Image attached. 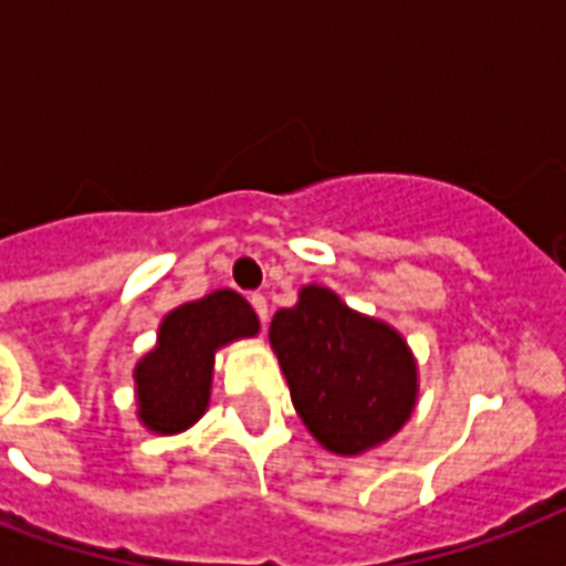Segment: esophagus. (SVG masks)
Listing matches in <instances>:
<instances>
[{"mask_svg": "<svg viewBox=\"0 0 566 566\" xmlns=\"http://www.w3.org/2000/svg\"><path fill=\"white\" fill-rule=\"evenodd\" d=\"M249 302H252V308H255L258 317L266 319V314H270V311H266V300H264V296H261V293H252V296H249Z\"/></svg>", "mask_w": 566, "mask_h": 566, "instance_id": "esophagus-1", "label": "esophagus"}]
</instances>
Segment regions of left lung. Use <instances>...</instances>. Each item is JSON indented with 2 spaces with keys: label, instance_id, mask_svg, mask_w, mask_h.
<instances>
[{
  "label": "left lung",
  "instance_id": "8db88e82",
  "mask_svg": "<svg viewBox=\"0 0 566 566\" xmlns=\"http://www.w3.org/2000/svg\"><path fill=\"white\" fill-rule=\"evenodd\" d=\"M293 408L326 449L358 455L402 429L417 399V367L394 328L361 317L326 287L270 323Z\"/></svg>",
  "mask_w": 566,
  "mask_h": 566
}]
</instances>
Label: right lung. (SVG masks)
I'll return each mask as SVG.
<instances>
[{
  "label": "right lung",
  "instance_id": "right-lung-1",
  "mask_svg": "<svg viewBox=\"0 0 566 566\" xmlns=\"http://www.w3.org/2000/svg\"><path fill=\"white\" fill-rule=\"evenodd\" d=\"M255 332V311L234 291H213L167 314L158 346L135 370L140 420L158 434L193 426L208 408L213 353Z\"/></svg>",
  "mask_w": 566,
  "mask_h": 566
}]
</instances>
